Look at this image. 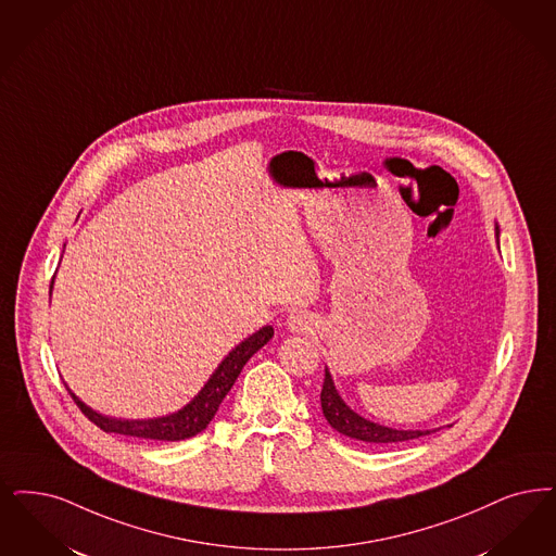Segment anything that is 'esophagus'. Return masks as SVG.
Listing matches in <instances>:
<instances>
[{
    "instance_id": "esophagus-1",
    "label": "esophagus",
    "mask_w": 556,
    "mask_h": 556,
    "mask_svg": "<svg viewBox=\"0 0 556 556\" xmlns=\"http://www.w3.org/2000/svg\"><path fill=\"white\" fill-rule=\"evenodd\" d=\"M312 318L306 314V312H293V314H289L288 318V327L291 331H295V333H308L312 329Z\"/></svg>"
}]
</instances>
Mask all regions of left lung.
Returning <instances> with one entry per match:
<instances>
[{
    "label": "left lung",
    "instance_id": "obj_1",
    "mask_svg": "<svg viewBox=\"0 0 556 556\" xmlns=\"http://www.w3.org/2000/svg\"><path fill=\"white\" fill-rule=\"evenodd\" d=\"M320 407L327 422L331 424L337 432L366 444L401 443V441H412L424 434H430V430H395V428H387V426L364 420L337 395L329 370H325Z\"/></svg>",
    "mask_w": 556,
    "mask_h": 556
}]
</instances>
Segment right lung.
I'll use <instances>...</instances> for the list:
<instances>
[{"mask_svg":"<svg viewBox=\"0 0 556 556\" xmlns=\"http://www.w3.org/2000/svg\"><path fill=\"white\" fill-rule=\"evenodd\" d=\"M53 286V281H51ZM273 337V327L267 325L261 331L248 337L242 341L229 356L225 357L222 366L215 370V375L208 378L204 389L200 391L194 400L190 401L178 414L155 418V420H113L105 418L97 412H92L74 393L72 400L80 407V412L89 418L90 422L99 426L103 432L124 434V437H136V439H149V441H184L190 437H197L202 432L211 420L215 418L222 401L233 387L236 378L240 377L245 362L254 356L268 339Z\"/></svg>","mask_w":556,"mask_h":556,"instance_id":"1","label":"right lung"}]
</instances>
